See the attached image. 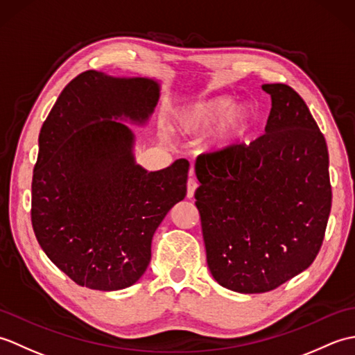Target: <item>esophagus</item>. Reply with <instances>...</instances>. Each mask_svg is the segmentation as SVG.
I'll use <instances>...</instances> for the list:
<instances>
[{
	"label": "esophagus",
	"instance_id": "1",
	"mask_svg": "<svg viewBox=\"0 0 355 355\" xmlns=\"http://www.w3.org/2000/svg\"><path fill=\"white\" fill-rule=\"evenodd\" d=\"M197 187H198L197 180L192 177V172H191V177H189V180H187V198L193 197V193H195V191H197Z\"/></svg>",
	"mask_w": 355,
	"mask_h": 355
}]
</instances>
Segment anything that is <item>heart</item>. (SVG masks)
Returning a JSON list of instances; mask_svg holds the SVG:
<instances>
[{
	"label": "heart",
	"instance_id": "b5f03b06",
	"mask_svg": "<svg viewBox=\"0 0 355 355\" xmlns=\"http://www.w3.org/2000/svg\"><path fill=\"white\" fill-rule=\"evenodd\" d=\"M171 120L173 128L186 135L206 132L220 123L214 143L225 149L243 137L250 116L244 107L236 105L233 96H214L180 105Z\"/></svg>",
	"mask_w": 355,
	"mask_h": 355
}]
</instances>
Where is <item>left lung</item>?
<instances>
[{
	"label": "left lung",
	"mask_w": 355,
	"mask_h": 355,
	"mask_svg": "<svg viewBox=\"0 0 355 355\" xmlns=\"http://www.w3.org/2000/svg\"><path fill=\"white\" fill-rule=\"evenodd\" d=\"M262 89L271 97L266 134L195 163L209 270L244 294L310 267L331 212L327 141L306 103L285 84Z\"/></svg>",
	"instance_id": "obj_1"
}]
</instances>
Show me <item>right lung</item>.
<instances>
[{"label": "right lung", "instance_id": "add662e5", "mask_svg": "<svg viewBox=\"0 0 355 355\" xmlns=\"http://www.w3.org/2000/svg\"><path fill=\"white\" fill-rule=\"evenodd\" d=\"M160 89L154 78L88 70L64 88L41 128L32 225L49 259L87 288L137 282L157 227L186 197L187 160L145 169L123 123L146 126Z\"/></svg>", "mask_w": 355, "mask_h": 355}]
</instances>
